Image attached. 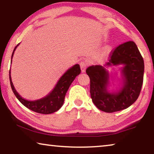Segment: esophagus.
<instances>
[{"instance_id": "obj_1", "label": "esophagus", "mask_w": 154, "mask_h": 154, "mask_svg": "<svg viewBox=\"0 0 154 154\" xmlns=\"http://www.w3.org/2000/svg\"><path fill=\"white\" fill-rule=\"evenodd\" d=\"M80 64V67H81V69H82V71L83 72L85 71V69H86V68L88 66V63L85 61L83 60L82 61L79 63Z\"/></svg>"}]
</instances>
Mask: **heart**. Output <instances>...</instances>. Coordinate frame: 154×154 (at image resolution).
Instances as JSON below:
<instances>
[{
	"label": "heart",
	"instance_id": "1",
	"mask_svg": "<svg viewBox=\"0 0 154 154\" xmlns=\"http://www.w3.org/2000/svg\"><path fill=\"white\" fill-rule=\"evenodd\" d=\"M109 51V48H106V51L107 52V51Z\"/></svg>",
	"mask_w": 154,
	"mask_h": 154
}]
</instances>
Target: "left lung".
Wrapping results in <instances>:
<instances>
[{
    "mask_svg": "<svg viewBox=\"0 0 154 154\" xmlns=\"http://www.w3.org/2000/svg\"><path fill=\"white\" fill-rule=\"evenodd\" d=\"M124 64V86L118 93H109L106 87L109 73L100 65L88 67L86 73L90 79V95L98 109L113 113L129 107L137 100L141 90L144 61L136 44L128 41L118 45L109 54L105 66Z\"/></svg>",
    "mask_w": 154,
    "mask_h": 154,
    "instance_id": "obj_1",
    "label": "left lung"
}]
</instances>
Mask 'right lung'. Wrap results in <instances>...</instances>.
I'll use <instances>...</instances> for the list:
<instances>
[{"instance_id": "obj_1", "label": "right lung", "mask_w": 154, "mask_h": 154, "mask_svg": "<svg viewBox=\"0 0 154 154\" xmlns=\"http://www.w3.org/2000/svg\"><path fill=\"white\" fill-rule=\"evenodd\" d=\"M18 45L15 46L14 50L12 53L11 57H13L14 51L15 50ZM81 69L79 65L75 64V66L68 70L62 75V77L58 81V83L56 84V87L54 88L53 91L49 94L45 96V98H43L37 100L28 101L27 100H25L22 97H21L19 94L15 90V88L14 85H13L9 71L10 84H11V89L15 96H16V98L19 100L20 102L23 105H24L26 107L38 113L50 114L58 111L63 105L65 95H66L67 90H69V88L75 79V77L78 75H79Z\"/></svg>"}]
</instances>
